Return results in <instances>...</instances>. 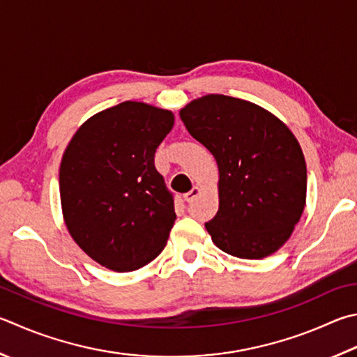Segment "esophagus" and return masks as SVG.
Listing matches in <instances>:
<instances>
[{"label": "esophagus", "instance_id": "obj_1", "mask_svg": "<svg viewBox=\"0 0 357 357\" xmlns=\"http://www.w3.org/2000/svg\"><path fill=\"white\" fill-rule=\"evenodd\" d=\"M199 193H201V189H199V187H197V185H195V187H193V189H192L190 192H187V193H185L184 198H185L187 203H192L193 199L198 198Z\"/></svg>", "mask_w": 357, "mask_h": 357}]
</instances>
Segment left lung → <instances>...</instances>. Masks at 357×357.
Masks as SVG:
<instances>
[{
	"instance_id": "left-lung-1",
	"label": "left lung",
	"mask_w": 357,
	"mask_h": 357,
	"mask_svg": "<svg viewBox=\"0 0 357 357\" xmlns=\"http://www.w3.org/2000/svg\"><path fill=\"white\" fill-rule=\"evenodd\" d=\"M179 115L218 165L220 206L206 223L212 242L241 259L273 255L306 206V160L295 135L264 107L226 95L201 96Z\"/></svg>"
}]
</instances>
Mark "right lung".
<instances>
[{"instance_id": "add662e5", "label": "right lung", "mask_w": 357, "mask_h": 357, "mask_svg": "<svg viewBox=\"0 0 357 357\" xmlns=\"http://www.w3.org/2000/svg\"><path fill=\"white\" fill-rule=\"evenodd\" d=\"M173 123L172 111L125 101L84 121L63 151V222L102 267L134 271L165 248L176 213L154 153Z\"/></svg>"}]
</instances>
